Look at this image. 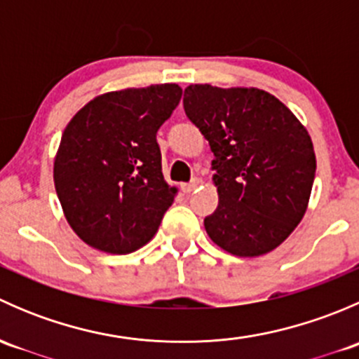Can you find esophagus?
Segmentation results:
<instances>
[{"label": "esophagus", "mask_w": 359, "mask_h": 359, "mask_svg": "<svg viewBox=\"0 0 359 359\" xmlns=\"http://www.w3.org/2000/svg\"><path fill=\"white\" fill-rule=\"evenodd\" d=\"M198 186H200V180H198V179H193V180H191V182L182 184V191H184V193H191V191L196 189Z\"/></svg>", "instance_id": "1"}]
</instances>
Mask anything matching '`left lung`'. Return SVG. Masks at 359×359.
Returning <instances> with one entry per match:
<instances>
[{
    "instance_id": "left-lung-1",
    "label": "left lung",
    "mask_w": 359,
    "mask_h": 359,
    "mask_svg": "<svg viewBox=\"0 0 359 359\" xmlns=\"http://www.w3.org/2000/svg\"><path fill=\"white\" fill-rule=\"evenodd\" d=\"M184 111L213 153L219 206L205 219L210 240L236 257L273 252L309 205L316 154L306 126L253 86L189 85Z\"/></svg>"
}]
</instances>
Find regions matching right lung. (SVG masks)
<instances>
[{
  "label": "right lung",
  "mask_w": 359,
  "mask_h": 359,
  "mask_svg": "<svg viewBox=\"0 0 359 359\" xmlns=\"http://www.w3.org/2000/svg\"><path fill=\"white\" fill-rule=\"evenodd\" d=\"M180 97L175 83L116 90L67 123L53 182L67 224L88 247L125 255L156 234L179 193L163 177L156 133Z\"/></svg>",
  "instance_id": "obj_1"
}]
</instances>
